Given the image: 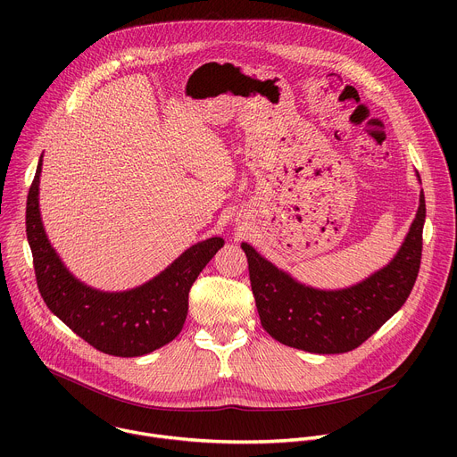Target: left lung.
I'll return each instance as SVG.
<instances>
[{
	"label": "left lung",
	"instance_id": "1",
	"mask_svg": "<svg viewBox=\"0 0 457 457\" xmlns=\"http://www.w3.org/2000/svg\"><path fill=\"white\" fill-rule=\"evenodd\" d=\"M423 222L421 191L416 219L393 262L342 291L305 287L242 244L262 328L277 342L307 353L340 354L360 347L409 298L421 264Z\"/></svg>",
	"mask_w": 457,
	"mask_h": 457
}]
</instances>
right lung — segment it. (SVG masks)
Masks as SVG:
<instances>
[{
    "mask_svg": "<svg viewBox=\"0 0 457 457\" xmlns=\"http://www.w3.org/2000/svg\"><path fill=\"white\" fill-rule=\"evenodd\" d=\"M41 161L27 199V238L37 289L46 307L94 349L134 358L170 344L187 314V295L201 271L224 245L220 237L184 251L148 284L126 293H101L78 282L50 247L37 206Z\"/></svg>",
    "mask_w": 457,
    "mask_h": 457,
    "instance_id": "right-lung-1",
    "label": "right lung"
}]
</instances>
